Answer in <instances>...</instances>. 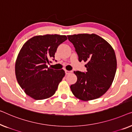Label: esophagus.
Instances as JSON below:
<instances>
[{
    "instance_id": "1",
    "label": "esophagus",
    "mask_w": 132,
    "mask_h": 132,
    "mask_svg": "<svg viewBox=\"0 0 132 132\" xmlns=\"http://www.w3.org/2000/svg\"><path fill=\"white\" fill-rule=\"evenodd\" d=\"M72 72L71 70H65V73L66 75H68V74H70Z\"/></svg>"
}]
</instances>
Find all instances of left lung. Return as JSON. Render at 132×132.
<instances>
[{
	"label": "left lung",
	"mask_w": 132,
	"mask_h": 132,
	"mask_svg": "<svg viewBox=\"0 0 132 132\" xmlns=\"http://www.w3.org/2000/svg\"><path fill=\"white\" fill-rule=\"evenodd\" d=\"M78 55L79 62L86 63L87 72L74 71L75 84L70 85L72 93L83 101L103 95L114 81L117 70L116 54L110 44L98 35L82 33L68 35Z\"/></svg>",
	"instance_id": "obj_1"
}]
</instances>
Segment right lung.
<instances>
[{"instance_id": "1", "label": "right lung", "mask_w": 132, "mask_h": 132, "mask_svg": "<svg viewBox=\"0 0 132 132\" xmlns=\"http://www.w3.org/2000/svg\"><path fill=\"white\" fill-rule=\"evenodd\" d=\"M65 35L35 36L22 47L15 62L16 80L25 93L35 100H43L55 94L65 75L63 69L48 68L59 45L67 40Z\"/></svg>"}]
</instances>
